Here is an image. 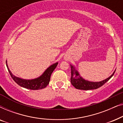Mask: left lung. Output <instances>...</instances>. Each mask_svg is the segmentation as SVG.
Wrapping results in <instances>:
<instances>
[{"mask_svg":"<svg viewBox=\"0 0 123 123\" xmlns=\"http://www.w3.org/2000/svg\"><path fill=\"white\" fill-rule=\"evenodd\" d=\"M71 74L72 77L70 78V82H71L72 85L75 87V88L78 89V90H95L103 86L106 82L108 81L111 77L113 76V75L115 73V70L114 71L113 74L107 78L106 80H102L100 82H90L88 80H86L80 77L79 74L78 72L75 70L74 67L71 65ZM75 75V78L73 77V75Z\"/></svg>","mask_w":123,"mask_h":123,"instance_id":"8db88e82","label":"left lung"}]
</instances>
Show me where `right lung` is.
I'll return each mask as SVG.
<instances>
[{"label": "right lung", "instance_id": "add662e5", "mask_svg": "<svg viewBox=\"0 0 123 123\" xmlns=\"http://www.w3.org/2000/svg\"><path fill=\"white\" fill-rule=\"evenodd\" d=\"M58 64V63L53 64V65L49 67L45 70L44 73L43 74V75H41L40 77L34 79V80H23V79H21L14 76V75L12 74V73L10 71L9 69L8 68L7 64L6 65L11 77L14 80V82L17 83L18 85L22 87H24L25 88L29 89V90H37L44 88L49 85L51 74L56 67Z\"/></svg>", "mask_w": 123, "mask_h": 123}]
</instances>
